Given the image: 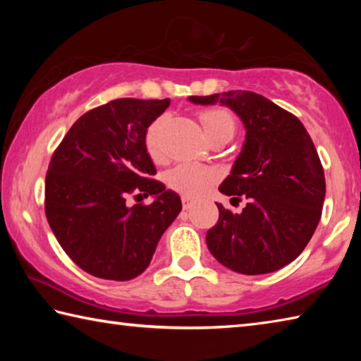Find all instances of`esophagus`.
Instances as JSON below:
<instances>
[{"mask_svg": "<svg viewBox=\"0 0 361 361\" xmlns=\"http://www.w3.org/2000/svg\"><path fill=\"white\" fill-rule=\"evenodd\" d=\"M181 202H183V209H185V210L191 209V205H192V200L189 199V197H181Z\"/></svg>", "mask_w": 361, "mask_h": 361, "instance_id": "1", "label": "esophagus"}]
</instances>
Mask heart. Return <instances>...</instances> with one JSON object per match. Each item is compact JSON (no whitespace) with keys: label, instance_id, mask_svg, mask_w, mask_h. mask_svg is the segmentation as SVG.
<instances>
[{"label":"heart","instance_id":"b5f03b06","mask_svg":"<svg viewBox=\"0 0 361 361\" xmlns=\"http://www.w3.org/2000/svg\"><path fill=\"white\" fill-rule=\"evenodd\" d=\"M199 121L207 140L223 137L231 140L237 129V119L228 108H210L199 113ZM162 121L156 119L148 126L145 132V148L151 159L157 161L162 156L161 146ZM216 181V173L212 169L197 166V164H178L170 169L166 175V183L170 189L185 197L194 199L209 192Z\"/></svg>","mask_w":361,"mask_h":361}]
</instances>
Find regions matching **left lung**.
Segmentation results:
<instances>
[{
  "label": "left lung",
  "instance_id": "8db88e82",
  "mask_svg": "<svg viewBox=\"0 0 361 361\" xmlns=\"http://www.w3.org/2000/svg\"><path fill=\"white\" fill-rule=\"evenodd\" d=\"M223 103L240 116L245 145L219 191L247 205L232 213L218 205L219 219L207 245L231 271L259 276L290 264L312 239L326 185L312 138L295 114L250 90L189 97Z\"/></svg>",
  "mask_w": 361,
  "mask_h": 361
}]
</instances>
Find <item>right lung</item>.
Here are the masks:
<instances>
[{"mask_svg":"<svg viewBox=\"0 0 361 361\" xmlns=\"http://www.w3.org/2000/svg\"><path fill=\"white\" fill-rule=\"evenodd\" d=\"M170 100L118 99L82 114L54 151L44 189L49 226L71 261L105 280L135 279L181 212L145 148V132ZM156 195L149 206L129 197Z\"/></svg>","mask_w":361,"mask_h":361,"instance_id":"add662e5","label":"right lung"}]
</instances>
